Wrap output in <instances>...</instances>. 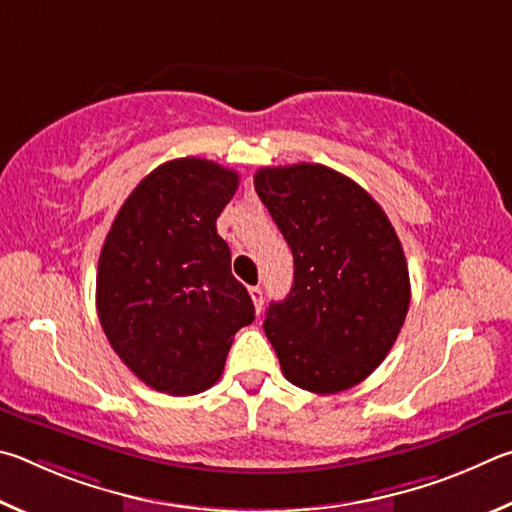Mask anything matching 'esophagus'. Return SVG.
<instances>
[{
    "instance_id": "1",
    "label": "esophagus",
    "mask_w": 512,
    "mask_h": 512,
    "mask_svg": "<svg viewBox=\"0 0 512 512\" xmlns=\"http://www.w3.org/2000/svg\"><path fill=\"white\" fill-rule=\"evenodd\" d=\"M249 297L254 301V308L256 312L263 310V288L261 285H254V288H249Z\"/></svg>"
}]
</instances>
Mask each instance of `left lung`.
Instances as JSON below:
<instances>
[{
  "mask_svg": "<svg viewBox=\"0 0 512 512\" xmlns=\"http://www.w3.org/2000/svg\"><path fill=\"white\" fill-rule=\"evenodd\" d=\"M254 186L294 256L292 290L263 324L283 375L321 396L351 389L382 364L409 310L396 229L360 184L328 166L261 168Z\"/></svg>",
  "mask_w": 512,
  "mask_h": 512,
  "instance_id": "8db88e82",
  "label": "left lung"
}]
</instances>
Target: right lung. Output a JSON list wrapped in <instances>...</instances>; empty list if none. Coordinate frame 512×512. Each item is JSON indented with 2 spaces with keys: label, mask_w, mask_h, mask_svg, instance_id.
Wrapping results in <instances>:
<instances>
[{
  "label": "right lung",
  "mask_w": 512,
  "mask_h": 512,
  "mask_svg": "<svg viewBox=\"0 0 512 512\" xmlns=\"http://www.w3.org/2000/svg\"><path fill=\"white\" fill-rule=\"evenodd\" d=\"M236 170L200 157L157 166L116 213L96 274L107 342L148 387L193 396L220 380L233 335L254 321L215 220Z\"/></svg>",
  "instance_id": "obj_1"
}]
</instances>
